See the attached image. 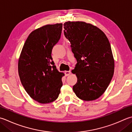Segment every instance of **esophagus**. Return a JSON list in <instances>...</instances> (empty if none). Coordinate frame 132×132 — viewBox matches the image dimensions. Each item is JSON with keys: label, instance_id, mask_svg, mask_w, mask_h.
<instances>
[{"label": "esophagus", "instance_id": "obj_1", "mask_svg": "<svg viewBox=\"0 0 132 132\" xmlns=\"http://www.w3.org/2000/svg\"><path fill=\"white\" fill-rule=\"evenodd\" d=\"M70 74H71V72L70 71H66L65 72H64V74H65L66 76H68Z\"/></svg>", "mask_w": 132, "mask_h": 132}]
</instances>
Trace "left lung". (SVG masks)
<instances>
[{
    "mask_svg": "<svg viewBox=\"0 0 132 132\" xmlns=\"http://www.w3.org/2000/svg\"><path fill=\"white\" fill-rule=\"evenodd\" d=\"M64 35L71 43L77 63L72 73L77 82L73 90L81 100L93 101L104 94L114 74L110 44L99 28L84 22H66Z\"/></svg>",
    "mask_w": 132,
    "mask_h": 132,
    "instance_id": "1",
    "label": "left lung"
}]
</instances>
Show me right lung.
<instances>
[{
  "mask_svg": "<svg viewBox=\"0 0 132 132\" xmlns=\"http://www.w3.org/2000/svg\"><path fill=\"white\" fill-rule=\"evenodd\" d=\"M62 23L43 26L30 34L18 61L20 81L31 98L40 104L57 99L62 86L51 52L61 38Z\"/></svg>",
  "mask_w": 132,
  "mask_h": 132,
  "instance_id": "right-lung-1",
  "label": "right lung"
}]
</instances>
